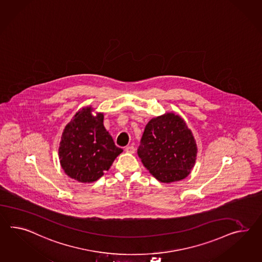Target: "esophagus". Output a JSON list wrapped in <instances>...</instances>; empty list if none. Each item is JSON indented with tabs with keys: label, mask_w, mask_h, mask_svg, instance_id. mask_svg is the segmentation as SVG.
<instances>
[{
	"label": "esophagus",
	"mask_w": 262,
	"mask_h": 262,
	"mask_svg": "<svg viewBox=\"0 0 262 262\" xmlns=\"http://www.w3.org/2000/svg\"><path fill=\"white\" fill-rule=\"evenodd\" d=\"M125 152H127V153H131V154H133L135 153V147L133 145H129V146H126L125 147Z\"/></svg>",
	"instance_id": "esophagus-1"
}]
</instances>
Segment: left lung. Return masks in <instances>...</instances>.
<instances>
[{"label": "left lung", "instance_id": "obj_1", "mask_svg": "<svg viewBox=\"0 0 262 262\" xmlns=\"http://www.w3.org/2000/svg\"><path fill=\"white\" fill-rule=\"evenodd\" d=\"M198 148L194 136L179 115L166 113L149 121L138 155L158 181L185 179L194 167Z\"/></svg>", "mask_w": 262, "mask_h": 262}]
</instances>
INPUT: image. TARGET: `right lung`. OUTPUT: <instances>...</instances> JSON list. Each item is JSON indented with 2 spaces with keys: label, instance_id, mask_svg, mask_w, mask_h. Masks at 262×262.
<instances>
[{
  "label": "right lung",
  "instance_id": "right-lung-1",
  "mask_svg": "<svg viewBox=\"0 0 262 262\" xmlns=\"http://www.w3.org/2000/svg\"><path fill=\"white\" fill-rule=\"evenodd\" d=\"M82 108L68 122L60 138L59 158L64 173L75 181L99 180L122 152L103 125V114Z\"/></svg>",
  "mask_w": 262,
  "mask_h": 262
}]
</instances>
